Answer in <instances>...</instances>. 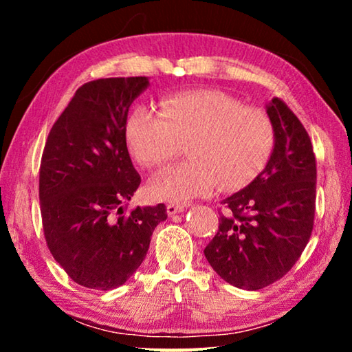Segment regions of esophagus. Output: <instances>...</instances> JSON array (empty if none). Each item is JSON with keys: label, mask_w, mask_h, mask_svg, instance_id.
Returning a JSON list of instances; mask_svg holds the SVG:
<instances>
[{"label": "esophagus", "mask_w": 352, "mask_h": 352, "mask_svg": "<svg viewBox=\"0 0 352 352\" xmlns=\"http://www.w3.org/2000/svg\"><path fill=\"white\" fill-rule=\"evenodd\" d=\"M183 210H184V206L180 204H169L168 206H166V211H168L169 216H174V214L182 212Z\"/></svg>", "instance_id": "34e87169"}]
</instances>
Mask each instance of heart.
Returning <instances> with one entry per match:
<instances>
[{
  "instance_id": "1",
  "label": "heart",
  "mask_w": 352,
  "mask_h": 352,
  "mask_svg": "<svg viewBox=\"0 0 352 352\" xmlns=\"http://www.w3.org/2000/svg\"><path fill=\"white\" fill-rule=\"evenodd\" d=\"M126 140L136 162L157 168L186 144L189 162L158 172L153 197L188 201L248 184L265 168L275 146V127L265 111L243 107L217 90L166 96L162 110L138 107L127 119Z\"/></svg>"
}]
</instances>
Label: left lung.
Wrapping results in <instances>:
<instances>
[{
  "label": "left lung",
  "mask_w": 352,
  "mask_h": 352,
  "mask_svg": "<svg viewBox=\"0 0 352 352\" xmlns=\"http://www.w3.org/2000/svg\"><path fill=\"white\" fill-rule=\"evenodd\" d=\"M275 146L264 170L223 200L228 212L205 256L217 275L239 289L259 290L283 278L314 228L317 164L312 142L281 99L265 105Z\"/></svg>",
  "instance_id": "1"
}]
</instances>
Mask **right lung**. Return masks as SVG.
<instances>
[{
	"label": "right lung",
	"instance_id": "add662e5",
	"mask_svg": "<svg viewBox=\"0 0 352 352\" xmlns=\"http://www.w3.org/2000/svg\"><path fill=\"white\" fill-rule=\"evenodd\" d=\"M147 77L82 85L52 126L40 164V210L51 254L74 283L111 290L144 261L166 206L124 212L141 177L127 151L129 109Z\"/></svg>",
	"mask_w": 352,
	"mask_h": 352
}]
</instances>
